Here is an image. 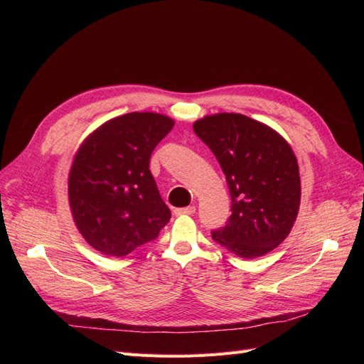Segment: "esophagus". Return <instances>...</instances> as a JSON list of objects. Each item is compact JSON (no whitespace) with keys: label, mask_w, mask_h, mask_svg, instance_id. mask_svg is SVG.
<instances>
[{"label":"esophagus","mask_w":364,"mask_h":364,"mask_svg":"<svg viewBox=\"0 0 364 364\" xmlns=\"http://www.w3.org/2000/svg\"><path fill=\"white\" fill-rule=\"evenodd\" d=\"M196 213V206L193 205V206H186V208H176L174 209V214L176 215H183V214H186V215H191V214H194Z\"/></svg>","instance_id":"34e87169"}]
</instances>
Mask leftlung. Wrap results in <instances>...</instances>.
<instances>
[{
	"label": "left lung",
	"instance_id": "left-lung-1",
	"mask_svg": "<svg viewBox=\"0 0 364 364\" xmlns=\"http://www.w3.org/2000/svg\"><path fill=\"white\" fill-rule=\"evenodd\" d=\"M193 129L217 158L232 200V214L213 230V240L240 258L266 255L287 238L299 211L301 178L291 147L241 114L205 117Z\"/></svg>",
	"mask_w": 364,
	"mask_h": 364
}]
</instances>
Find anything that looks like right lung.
Instances as JSON below:
<instances>
[{"mask_svg": "<svg viewBox=\"0 0 364 364\" xmlns=\"http://www.w3.org/2000/svg\"><path fill=\"white\" fill-rule=\"evenodd\" d=\"M173 126L165 115L130 112L98 127L77 151L70 206L77 229L95 250L126 257L158 238L170 222L150 156Z\"/></svg>", "mask_w": 364, "mask_h": 364, "instance_id": "1", "label": "right lung"}]
</instances>
